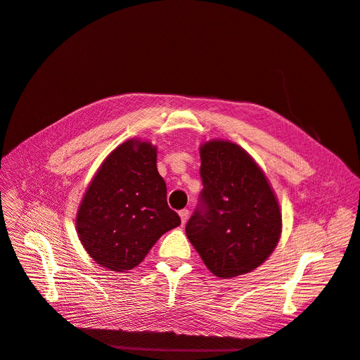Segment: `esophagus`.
I'll return each mask as SVG.
<instances>
[{
    "label": "esophagus",
    "mask_w": 360,
    "mask_h": 360,
    "mask_svg": "<svg viewBox=\"0 0 360 360\" xmlns=\"http://www.w3.org/2000/svg\"><path fill=\"white\" fill-rule=\"evenodd\" d=\"M179 217H181V221H182V224H185V223L188 221V217H190V212H188L186 209L181 210V212H179Z\"/></svg>",
    "instance_id": "34e87169"
}]
</instances>
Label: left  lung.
Returning <instances> with one entry per match:
<instances>
[{"mask_svg":"<svg viewBox=\"0 0 360 360\" xmlns=\"http://www.w3.org/2000/svg\"><path fill=\"white\" fill-rule=\"evenodd\" d=\"M202 191L185 231L214 276L247 274L266 261L281 235V213L261 167L240 146L212 140L200 147Z\"/></svg>","mask_w":360,"mask_h":360,"instance_id":"8db88e82","label":"left lung"}]
</instances>
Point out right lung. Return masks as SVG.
<instances>
[{
    "mask_svg": "<svg viewBox=\"0 0 360 360\" xmlns=\"http://www.w3.org/2000/svg\"><path fill=\"white\" fill-rule=\"evenodd\" d=\"M158 148L128 140L103 160L79 205L75 228L87 254L110 271L137 267L158 239L181 224L158 172Z\"/></svg>",
    "mask_w": 360,
    "mask_h": 360,
    "instance_id": "obj_1",
    "label": "right lung"
}]
</instances>
